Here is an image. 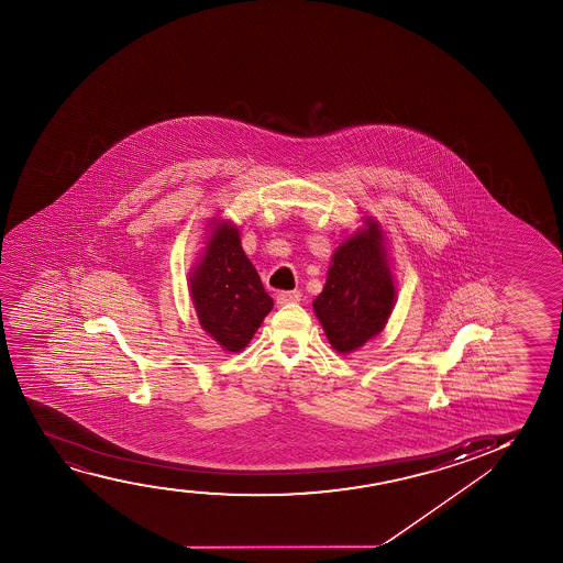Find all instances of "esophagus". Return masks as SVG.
Wrapping results in <instances>:
<instances>
[{"label":"esophagus","instance_id":"1","mask_svg":"<svg viewBox=\"0 0 563 563\" xmlns=\"http://www.w3.org/2000/svg\"><path fill=\"white\" fill-rule=\"evenodd\" d=\"M301 300V294L298 290H285V292L277 294V303L286 306V303H296Z\"/></svg>","mask_w":563,"mask_h":563}]
</instances>
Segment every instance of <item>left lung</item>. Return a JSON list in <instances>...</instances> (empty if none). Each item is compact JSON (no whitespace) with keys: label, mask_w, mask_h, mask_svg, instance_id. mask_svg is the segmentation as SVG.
<instances>
[{"label":"left lung","mask_w":563,"mask_h":563,"mask_svg":"<svg viewBox=\"0 0 563 563\" xmlns=\"http://www.w3.org/2000/svg\"><path fill=\"white\" fill-rule=\"evenodd\" d=\"M396 300L385 236L375 219L347 236L332 254L323 292L313 301L331 346L350 354L385 329Z\"/></svg>","instance_id":"1"}]
</instances>
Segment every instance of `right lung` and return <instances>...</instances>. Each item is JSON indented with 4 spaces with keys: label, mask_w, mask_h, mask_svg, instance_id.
I'll return each instance as SVG.
<instances>
[{
    "label": "right lung",
    "mask_w": 563,
    "mask_h": 563,
    "mask_svg": "<svg viewBox=\"0 0 563 563\" xmlns=\"http://www.w3.org/2000/svg\"><path fill=\"white\" fill-rule=\"evenodd\" d=\"M213 224L190 275V294L201 329L227 352H240L273 309V298L242 250L239 229L217 219Z\"/></svg>",
    "instance_id": "add662e5"
}]
</instances>
